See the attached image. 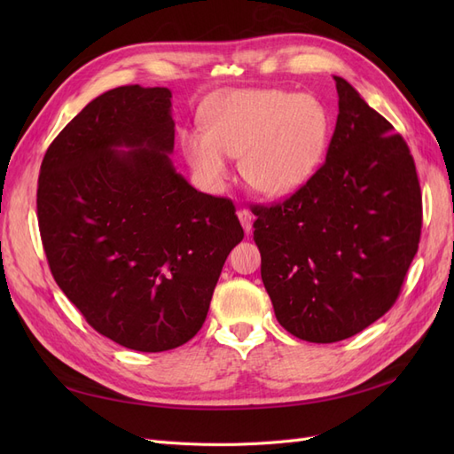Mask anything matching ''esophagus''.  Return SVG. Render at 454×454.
Listing matches in <instances>:
<instances>
[{
  "label": "esophagus",
  "instance_id": "34e87169",
  "mask_svg": "<svg viewBox=\"0 0 454 454\" xmlns=\"http://www.w3.org/2000/svg\"><path fill=\"white\" fill-rule=\"evenodd\" d=\"M237 215H239L240 223H242V227H244V232H250V231H252V225H254V215H252V212L246 210V208H240V210L237 212Z\"/></svg>",
  "mask_w": 454,
  "mask_h": 454
}]
</instances>
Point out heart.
<instances>
[{
    "instance_id": "b5f03b06",
    "label": "heart",
    "mask_w": 454,
    "mask_h": 454,
    "mask_svg": "<svg viewBox=\"0 0 454 454\" xmlns=\"http://www.w3.org/2000/svg\"><path fill=\"white\" fill-rule=\"evenodd\" d=\"M332 138V117L312 94L278 89L232 90L204 115V132H189L184 153L210 189L225 184L229 157H240L242 180L267 197L292 195L318 172Z\"/></svg>"
}]
</instances>
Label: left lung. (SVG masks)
I'll return each mask as SVG.
<instances>
[{"instance_id":"8db88e82","label":"left lung","mask_w":454,"mask_h":454,"mask_svg":"<svg viewBox=\"0 0 454 454\" xmlns=\"http://www.w3.org/2000/svg\"><path fill=\"white\" fill-rule=\"evenodd\" d=\"M325 162L297 193L255 206L261 278L280 325L337 342L377 322L400 295L422 227L415 160L348 81Z\"/></svg>"}]
</instances>
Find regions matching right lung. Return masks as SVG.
<instances>
[{
    "label": "right lung",
    "mask_w": 454,
    "mask_h": 454,
    "mask_svg": "<svg viewBox=\"0 0 454 454\" xmlns=\"http://www.w3.org/2000/svg\"><path fill=\"white\" fill-rule=\"evenodd\" d=\"M170 100L167 87L100 94L49 145L37 184L54 280L96 332L138 352L197 335L244 239L229 199L176 172Z\"/></svg>",
    "instance_id": "add662e5"
}]
</instances>
